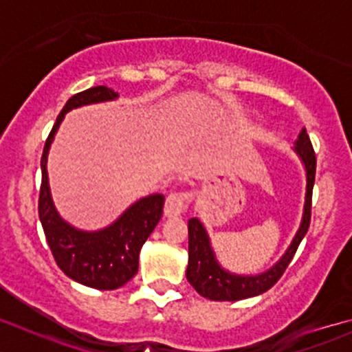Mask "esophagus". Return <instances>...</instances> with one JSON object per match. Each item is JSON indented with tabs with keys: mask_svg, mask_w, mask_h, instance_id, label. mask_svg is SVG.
Listing matches in <instances>:
<instances>
[{
	"mask_svg": "<svg viewBox=\"0 0 352 352\" xmlns=\"http://www.w3.org/2000/svg\"><path fill=\"white\" fill-rule=\"evenodd\" d=\"M190 202L189 194H170L165 201V212L166 218H179L184 211L187 209Z\"/></svg>",
	"mask_w": 352,
	"mask_h": 352,
	"instance_id": "1",
	"label": "esophagus"
}]
</instances>
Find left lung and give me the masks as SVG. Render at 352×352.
Listing matches in <instances>:
<instances>
[{
  "instance_id": "1",
  "label": "left lung",
  "mask_w": 352,
  "mask_h": 352,
  "mask_svg": "<svg viewBox=\"0 0 352 352\" xmlns=\"http://www.w3.org/2000/svg\"><path fill=\"white\" fill-rule=\"evenodd\" d=\"M293 151L305 170V182L307 184H305L303 211H301L300 225L291 239V243L287 245L285 254L278 258V262H274L269 269L257 272V274H239V272L228 271L216 257L211 236L201 219H189L187 223L189 225V262H187L186 278L201 296L214 301H239L245 298L258 296L271 289L286 271L298 245L301 243L303 236L307 235L308 226H310L311 190H314L317 160H315L314 148H311L310 138H308L305 127L298 134V140L294 141Z\"/></svg>"
}]
</instances>
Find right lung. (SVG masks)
<instances>
[{"instance_id": "add662e5", "label": "right lung", "mask_w": 352, "mask_h": 352, "mask_svg": "<svg viewBox=\"0 0 352 352\" xmlns=\"http://www.w3.org/2000/svg\"><path fill=\"white\" fill-rule=\"evenodd\" d=\"M119 94L107 87H94L73 95L56 119L41 160L42 186L38 218L59 269L73 281L95 289H117L134 278L140 252L163 214L165 196L150 194L134 201L119 218L100 230H81L67 223L54 204L47 173V156L67 112L94 104L113 102Z\"/></svg>"}]
</instances>
